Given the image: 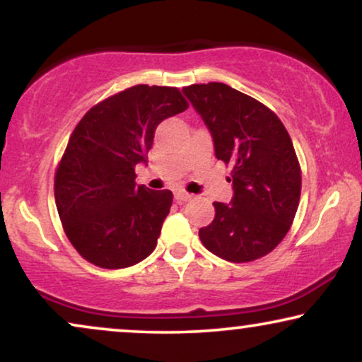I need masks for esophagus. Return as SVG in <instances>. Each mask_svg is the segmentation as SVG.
Here are the masks:
<instances>
[{"mask_svg":"<svg viewBox=\"0 0 362 362\" xmlns=\"http://www.w3.org/2000/svg\"><path fill=\"white\" fill-rule=\"evenodd\" d=\"M175 197L177 202H186V201L192 199V194H189V192H186V191H176Z\"/></svg>","mask_w":362,"mask_h":362,"instance_id":"esophagus-1","label":"esophagus"}]
</instances>
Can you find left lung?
Masks as SVG:
<instances>
[{
	"instance_id": "1",
	"label": "left lung",
	"mask_w": 362,
	"mask_h": 362,
	"mask_svg": "<svg viewBox=\"0 0 362 362\" xmlns=\"http://www.w3.org/2000/svg\"><path fill=\"white\" fill-rule=\"evenodd\" d=\"M182 93L214 141L217 160L232 168V199L214 202V221L199 229L202 245L221 259H260L284 240L300 202L301 171L293 143L270 108L221 82Z\"/></svg>"
}]
</instances>
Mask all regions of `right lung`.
<instances>
[{
    "label": "right lung",
    "mask_w": 362,
    "mask_h": 362,
    "mask_svg": "<svg viewBox=\"0 0 362 362\" xmlns=\"http://www.w3.org/2000/svg\"><path fill=\"white\" fill-rule=\"evenodd\" d=\"M175 87L135 86L90 108L69 138L54 196L71 244L102 269H125L155 250L173 192L135 182L156 127L185 112Z\"/></svg>",
    "instance_id": "add662e5"
}]
</instances>
